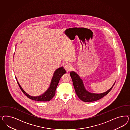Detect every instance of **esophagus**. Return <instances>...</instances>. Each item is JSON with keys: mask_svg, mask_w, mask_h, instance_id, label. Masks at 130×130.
Here are the masks:
<instances>
[{"mask_svg": "<svg viewBox=\"0 0 130 130\" xmlns=\"http://www.w3.org/2000/svg\"><path fill=\"white\" fill-rule=\"evenodd\" d=\"M72 68V66L70 64H67L64 66V69H66V71L67 72L70 71Z\"/></svg>", "mask_w": 130, "mask_h": 130, "instance_id": "1", "label": "esophagus"}]
</instances>
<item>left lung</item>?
<instances>
[{
	"instance_id": "obj_1",
	"label": "left lung",
	"mask_w": 130,
	"mask_h": 130,
	"mask_svg": "<svg viewBox=\"0 0 130 130\" xmlns=\"http://www.w3.org/2000/svg\"><path fill=\"white\" fill-rule=\"evenodd\" d=\"M70 75L71 77L73 85L77 96H78L81 101L85 102H92L101 99L102 98L107 95L110 92V91L113 88L115 84L114 83L111 88L104 93L101 94L91 93L88 92L85 89L82 80L76 73L75 72H71Z\"/></svg>"
}]
</instances>
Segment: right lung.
<instances>
[{"label":"right lung","mask_w":130,"mask_h":130,"mask_svg":"<svg viewBox=\"0 0 130 130\" xmlns=\"http://www.w3.org/2000/svg\"><path fill=\"white\" fill-rule=\"evenodd\" d=\"M65 73L66 70L63 68V67H60L57 69H56L54 73V74L51 80V83L49 88H48L47 91L40 96H29V95L27 94V93H26L23 90V89L21 88L20 85L18 83V82H17V83L21 88V91L25 94V96L28 97L30 99L39 101H50L55 96L56 88H57L59 80L63 75Z\"/></svg>","instance_id":"obj_1"}]
</instances>
